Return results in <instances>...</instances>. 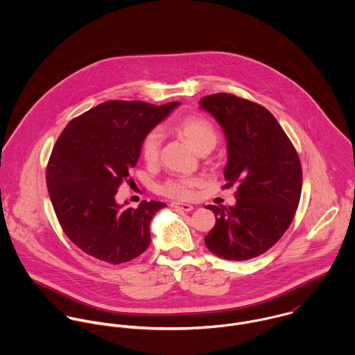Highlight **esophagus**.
I'll use <instances>...</instances> for the list:
<instances>
[{
  "mask_svg": "<svg viewBox=\"0 0 355 355\" xmlns=\"http://www.w3.org/2000/svg\"><path fill=\"white\" fill-rule=\"evenodd\" d=\"M171 206L175 209V210H179V211H191L194 209V206L189 205V203H180V202H172Z\"/></svg>",
  "mask_w": 355,
  "mask_h": 355,
  "instance_id": "esophagus-1",
  "label": "esophagus"
}]
</instances>
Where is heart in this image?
I'll use <instances>...</instances> for the list:
<instances>
[{"label": "heart", "mask_w": 355, "mask_h": 355, "mask_svg": "<svg viewBox=\"0 0 355 355\" xmlns=\"http://www.w3.org/2000/svg\"><path fill=\"white\" fill-rule=\"evenodd\" d=\"M173 130L186 138L191 146L200 153L209 152L213 149L217 141L216 130L213 124L201 116H186L175 121ZM161 132L158 130H153L146 134L141 145V154L146 164L153 165L157 162L161 152ZM200 184L197 178H171L159 184L158 190L165 197L186 201L194 197V189Z\"/></svg>", "instance_id": "heart-1"}]
</instances>
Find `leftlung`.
Listing matches in <instances>:
<instances>
[{
  "mask_svg": "<svg viewBox=\"0 0 355 355\" xmlns=\"http://www.w3.org/2000/svg\"><path fill=\"white\" fill-rule=\"evenodd\" d=\"M200 103L227 138V187L238 184L235 206H206L216 214V225L205 243L221 258L252 259L276 245L294 220L302 191L301 161L262 105L228 93L206 96Z\"/></svg>",
  "mask_w": 355,
  "mask_h": 355,
  "instance_id": "1",
  "label": "left lung"
}]
</instances>
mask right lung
Wrapping results in <instances>:
<instances>
[{
	"mask_svg": "<svg viewBox=\"0 0 355 355\" xmlns=\"http://www.w3.org/2000/svg\"><path fill=\"white\" fill-rule=\"evenodd\" d=\"M178 105L102 102L58 137L46 166L48 191L64 234L83 253L119 265L149 248L153 216L166 205L142 201L121 209L114 198L146 134Z\"/></svg>",
	"mask_w": 355,
	"mask_h": 355,
	"instance_id": "add662e5",
	"label": "right lung"
}]
</instances>
